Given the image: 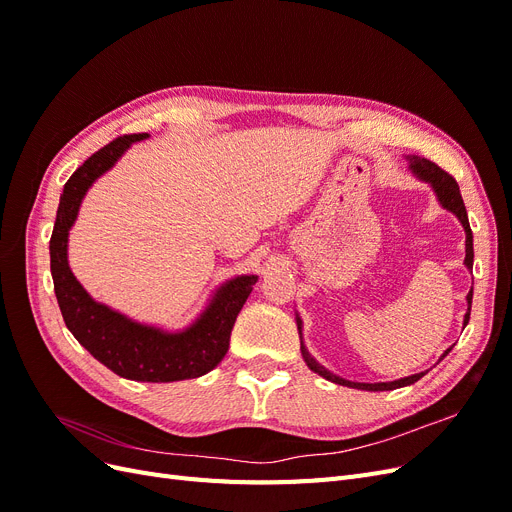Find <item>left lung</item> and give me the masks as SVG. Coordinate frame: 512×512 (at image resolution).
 I'll return each instance as SVG.
<instances>
[{
  "instance_id": "1",
  "label": "left lung",
  "mask_w": 512,
  "mask_h": 512,
  "mask_svg": "<svg viewBox=\"0 0 512 512\" xmlns=\"http://www.w3.org/2000/svg\"><path fill=\"white\" fill-rule=\"evenodd\" d=\"M408 162H410V170L418 177L423 179L425 183H429L433 192H436L440 205L446 209L455 213L463 230H466V267L472 269L474 265V247H472V228H470V222H468V213H466V205H463V198H461V192H459V185L457 181L446 173V170H442L438 164L429 162L427 158H418V156H408ZM470 307H472V290L468 292V314L466 318H463V327H466L468 320H470ZM297 327H299V335H301V318L297 316ZM301 352H303V359L307 363V367L316 371L318 376L327 378L335 384H342V386H352V389H361V391H393V389H399V386H408V384H414L416 380H421L425 374H414V376H408V378H401V380H393V382H350V380H344L339 378L335 374H331V371L324 369L312 354L307 352V348L303 346L301 342ZM448 352H451V348H448L442 356H446Z\"/></svg>"
}]
</instances>
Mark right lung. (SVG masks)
<instances>
[{"label": "right lung", "mask_w": 512, "mask_h": 512, "mask_svg": "<svg viewBox=\"0 0 512 512\" xmlns=\"http://www.w3.org/2000/svg\"><path fill=\"white\" fill-rule=\"evenodd\" d=\"M149 134H126L115 138L64 185L57 220L51 235V275L55 297L66 327L94 359L117 376L136 382H177L205 376L228 352L230 331L256 284L258 275H239L228 280L207 309L185 331L168 333L149 324L134 322L108 305L94 301L79 284L68 265V232L79 215L85 192L106 173L132 143Z\"/></svg>", "instance_id": "1"}]
</instances>
